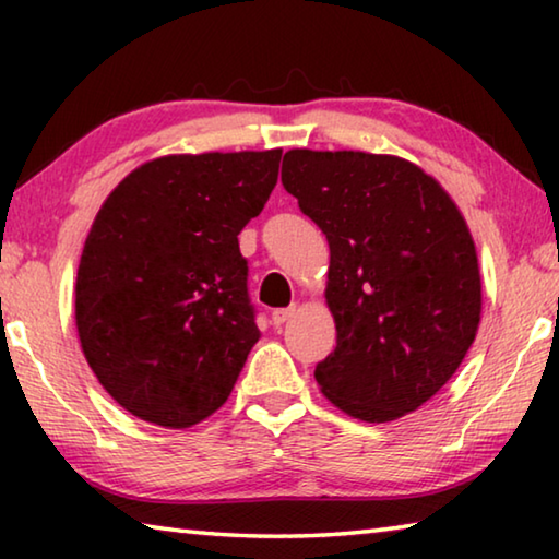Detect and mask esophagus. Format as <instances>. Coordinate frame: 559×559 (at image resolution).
Here are the masks:
<instances>
[{
    "instance_id": "34e87169",
    "label": "esophagus",
    "mask_w": 559,
    "mask_h": 559,
    "mask_svg": "<svg viewBox=\"0 0 559 559\" xmlns=\"http://www.w3.org/2000/svg\"><path fill=\"white\" fill-rule=\"evenodd\" d=\"M296 316V306H290V308H278V310H273L271 313V323L276 325V328H281L283 323H288V320Z\"/></svg>"
}]
</instances>
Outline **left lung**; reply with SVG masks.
Segmentation results:
<instances>
[{
	"instance_id": "1",
	"label": "left lung",
	"mask_w": 559,
	"mask_h": 559,
	"mask_svg": "<svg viewBox=\"0 0 559 559\" xmlns=\"http://www.w3.org/2000/svg\"><path fill=\"white\" fill-rule=\"evenodd\" d=\"M281 182L330 246L337 345L316 367L330 402L382 424L419 409L476 340L480 273L459 206L394 155L288 150Z\"/></svg>"
}]
</instances>
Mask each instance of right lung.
<instances>
[{
  "mask_svg": "<svg viewBox=\"0 0 559 559\" xmlns=\"http://www.w3.org/2000/svg\"><path fill=\"white\" fill-rule=\"evenodd\" d=\"M281 150L167 155L103 202L75 278L93 374L138 419L187 429L229 400L257 310L239 234L278 182Z\"/></svg>",
  "mask_w": 559,
  "mask_h": 559,
  "instance_id": "add662e5",
  "label": "right lung"
}]
</instances>
